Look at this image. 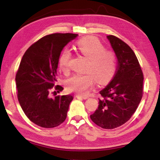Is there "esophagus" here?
Segmentation results:
<instances>
[{
    "instance_id": "34e87169",
    "label": "esophagus",
    "mask_w": 160,
    "mask_h": 160,
    "mask_svg": "<svg viewBox=\"0 0 160 160\" xmlns=\"http://www.w3.org/2000/svg\"><path fill=\"white\" fill-rule=\"evenodd\" d=\"M76 98H82V99H87L89 97L86 96V95H77Z\"/></svg>"
}]
</instances>
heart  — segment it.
<instances>
[{"mask_svg": "<svg viewBox=\"0 0 160 160\" xmlns=\"http://www.w3.org/2000/svg\"><path fill=\"white\" fill-rule=\"evenodd\" d=\"M75 47L82 56L87 58L85 71L86 74H77L66 81L69 92L86 95L95 85V79L98 83H107L113 78L117 67L114 53L105 49L102 42L95 37H85L75 43ZM68 49L62 50L58 58V65L62 71H66L71 58Z\"/></svg>", "mask_w": 160, "mask_h": 160, "instance_id": "b5f03b06", "label": "heart"}]
</instances>
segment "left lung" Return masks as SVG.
<instances>
[{
	"mask_svg": "<svg viewBox=\"0 0 160 160\" xmlns=\"http://www.w3.org/2000/svg\"><path fill=\"white\" fill-rule=\"evenodd\" d=\"M107 38L118 65L111 81L99 92L102 98L90 118L100 127L112 129L126 123L136 111L142 98L144 75L129 46L113 35Z\"/></svg>",
	"mask_w": 160,
	"mask_h": 160,
	"instance_id": "8db88e82",
	"label": "left lung"
}]
</instances>
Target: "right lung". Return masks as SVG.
<instances>
[{
    "mask_svg": "<svg viewBox=\"0 0 160 160\" xmlns=\"http://www.w3.org/2000/svg\"><path fill=\"white\" fill-rule=\"evenodd\" d=\"M78 34L56 33L32 44L22 58L16 75L18 100L32 122L43 128H53L65 120L71 95L49 98V92L57 81V68L61 52ZM56 89L63 90L57 85Z\"/></svg>",
    "mask_w": 160,
    "mask_h": 160,
    "instance_id": "1",
    "label": "right lung"
}]
</instances>
